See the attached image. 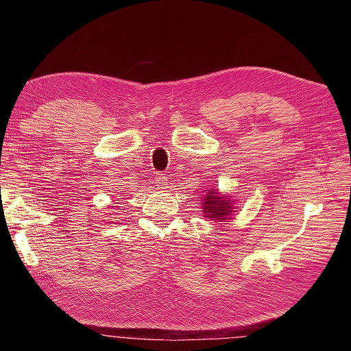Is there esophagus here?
<instances>
[{
    "instance_id": "1",
    "label": "esophagus",
    "mask_w": 351,
    "mask_h": 351,
    "mask_svg": "<svg viewBox=\"0 0 351 351\" xmlns=\"http://www.w3.org/2000/svg\"><path fill=\"white\" fill-rule=\"evenodd\" d=\"M155 183H156V186L158 187H164L165 184H167V177H165V174H156L155 176Z\"/></svg>"
}]
</instances>
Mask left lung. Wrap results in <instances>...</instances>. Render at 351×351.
Listing matches in <instances>:
<instances>
[{
    "label": "left lung",
    "mask_w": 351,
    "mask_h": 351,
    "mask_svg": "<svg viewBox=\"0 0 351 351\" xmlns=\"http://www.w3.org/2000/svg\"><path fill=\"white\" fill-rule=\"evenodd\" d=\"M202 215L206 217L209 221L215 222H226L234 219L232 215H236L237 208L234 206V200L230 195H222L219 190L210 189L205 190V195L200 202Z\"/></svg>",
    "instance_id": "left-lung-1"
}]
</instances>
